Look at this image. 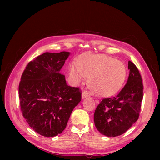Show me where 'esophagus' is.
I'll return each instance as SVG.
<instances>
[{
    "label": "esophagus",
    "mask_w": 160,
    "mask_h": 160,
    "mask_svg": "<svg viewBox=\"0 0 160 160\" xmlns=\"http://www.w3.org/2000/svg\"><path fill=\"white\" fill-rule=\"evenodd\" d=\"M88 97H89V95H88V93H87L86 91H83V93H82V94H81L82 99H85V98H88Z\"/></svg>",
    "instance_id": "esophagus-1"
}]
</instances>
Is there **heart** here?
<instances>
[{
  "mask_svg": "<svg viewBox=\"0 0 160 160\" xmlns=\"http://www.w3.org/2000/svg\"><path fill=\"white\" fill-rule=\"evenodd\" d=\"M69 75L78 83L89 77V85L96 95L109 97L122 88L126 77V68L122 61L102 55H85L69 67Z\"/></svg>",
  "mask_w": 160,
  "mask_h": 160,
  "instance_id": "heart-1",
  "label": "heart"
}]
</instances>
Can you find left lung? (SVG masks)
Segmentation results:
<instances>
[{
	"label": "left lung",
	"mask_w": 160,
	"mask_h": 160,
	"mask_svg": "<svg viewBox=\"0 0 160 160\" xmlns=\"http://www.w3.org/2000/svg\"><path fill=\"white\" fill-rule=\"evenodd\" d=\"M127 83L119 93L101 101L94 113L95 125L107 137L125 133L138 119L143 99V84L139 70L129 61Z\"/></svg>",
	"instance_id": "left-lung-1"
}]
</instances>
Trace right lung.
I'll return each instance as SVG.
<instances>
[{"instance_id":"obj_1","label":"right lung","mask_w":160,"mask_h":160,"mask_svg":"<svg viewBox=\"0 0 160 160\" xmlns=\"http://www.w3.org/2000/svg\"><path fill=\"white\" fill-rule=\"evenodd\" d=\"M69 52H47L28 62L18 86L24 118L37 133L54 137L62 132L81 100L79 89L67 85L60 73Z\"/></svg>"}]
</instances>
